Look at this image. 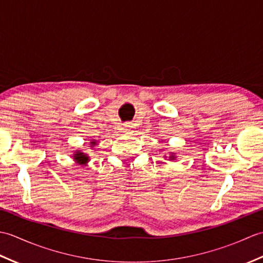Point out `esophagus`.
Instances as JSON below:
<instances>
[{
	"label": "esophagus",
	"instance_id": "esophagus-1",
	"mask_svg": "<svg viewBox=\"0 0 263 263\" xmlns=\"http://www.w3.org/2000/svg\"><path fill=\"white\" fill-rule=\"evenodd\" d=\"M132 128H133V124H132V123H130V122H127V123H125V124H123V130L126 131V132L131 131Z\"/></svg>",
	"mask_w": 263,
	"mask_h": 263
}]
</instances>
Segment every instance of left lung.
<instances>
[{
    "instance_id": "1",
    "label": "left lung",
    "mask_w": 263,
    "mask_h": 263,
    "mask_svg": "<svg viewBox=\"0 0 263 263\" xmlns=\"http://www.w3.org/2000/svg\"><path fill=\"white\" fill-rule=\"evenodd\" d=\"M160 152H161V150H160ZM164 158H167V156H164ZM168 160H176V155L174 153H170Z\"/></svg>"
}]
</instances>
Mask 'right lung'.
<instances>
[{
    "instance_id": "obj_1",
    "label": "right lung",
    "mask_w": 263,
    "mask_h": 263,
    "mask_svg": "<svg viewBox=\"0 0 263 263\" xmlns=\"http://www.w3.org/2000/svg\"><path fill=\"white\" fill-rule=\"evenodd\" d=\"M91 144V148L95 146V144H97V141L96 140H90V142H89ZM72 157H73V160L76 161V163L78 165H87L88 161L90 160V157H89V155L81 152V150H74V154L72 155Z\"/></svg>"
}]
</instances>
